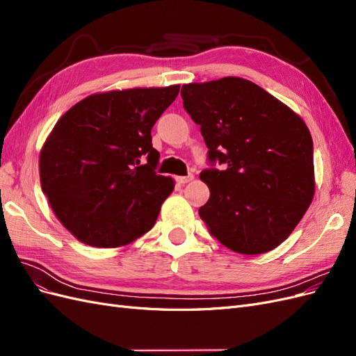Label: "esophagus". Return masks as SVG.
<instances>
[{
	"instance_id": "34e87169",
	"label": "esophagus",
	"mask_w": 356,
	"mask_h": 356,
	"mask_svg": "<svg viewBox=\"0 0 356 356\" xmlns=\"http://www.w3.org/2000/svg\"><path fill=\"white\" fill-rule=\"evenodd\" d=\"M195 179V175H187V177H177V182H179V184H187V182Z\"/></svg>"
}]
</instances>
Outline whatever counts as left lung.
Here are the masks:
<instances>
[{
	"instance_id": "8db88e82",
	"label": "left lung",
	"mask_w": 356,
	"mask_h": 356,
	"mask_svg": "<svg viewBox=\"0 0 356 356\" xmlns=\"http://www.w3.org/2000/svg\"><path fill=\"white\" fill-rule=\"evenodd\" d=\"M181 96L200 124L209 160L224 165L200 172L211 191L200 218L234 252L275 250L315 195L314 143L303 118L241 77L188 83Z\"/></svg>"
}]
</instances>
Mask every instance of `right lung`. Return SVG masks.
Listing matches in <instances>:
<instances>
[{
  "instance_id": "obj_1",
  "label": "right lung",
  "mask_w": 356,
  "mask_h": 356,
  "mask_svg": "<svg viewBox=\"0 0 356 356\" xmlns=\"http://www.w3.org/2000/svg\"><path fill=\"white\" fill-rule=\"evenodd\" d=\"M178 92L179 84L93 93L51 129L40 152L41 188L75 239L118 248L152 230L175 188L154 172L152 129Z\"/></svg>"
}]
</instances>
